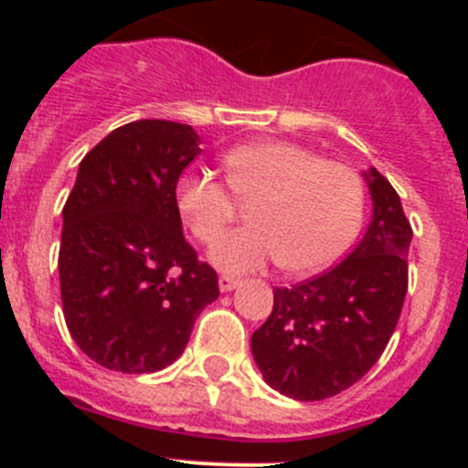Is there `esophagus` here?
Returning <instances> with one entry per match:
<instances>
[{"label": "esophagus", "instance_id": "esophagus-1", "mask_svg": "<svg viewBox=\"0 0 468 468\" xmlns=\"http://www.w3.org/2000/svg\"><path fill=\"white\" fill-rule=\"evenodd\" d=\"M239 283H241V281L234 279V276H220V291L222 292H231L234 288H239Z\"/></svg>", "mask_w": 468, "mask_h": 468}]
</instances>
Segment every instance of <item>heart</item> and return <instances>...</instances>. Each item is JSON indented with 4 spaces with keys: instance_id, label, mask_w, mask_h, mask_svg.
I'll return each mask as SVG.
<instances>
[{
    "instance_id": "heart-1",
    "label": "heart",
    "mask_w": 468,
    "mask_h": 468,
    "mask_svg": "<svg viewBox=\"0 0 468 468\" xmlns=\"http://www.w3.org/2000/svg\"><path fill=\"white\" fill-rule=\"evenodd\" d=\"M225 166L232 188L259 201L251 209L254 225L215 246V267L246 274L281 262L292 274H318L349 253L366 213L363 183L354 168L274 138L234 147L227 152ZM230 190L206 171H185L177 177V210L206 246L219 241L229 226Z\"/></svg>"
}]
</instances>
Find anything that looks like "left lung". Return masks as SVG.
Returning <instances> with one entry per match:
<instances>
[{
    "label": "left lung",
    "instance_id": "1",
    "mask_svg": "<svg viewBox=\"0 0 468 468\" xmlns=\"http://www.w3.org/2000/svg\"><path fill=\"white\" fill-rule=\"evenodd\" d=\"M373 218L337 267L274 288V309L250 337L264 382L295 400H324L356 384L382 356L408 292L412 227L378 168L363 171Z\"/></svg>",
    "mask_w": 468,
    "mask_h": 468
}]
</instances>
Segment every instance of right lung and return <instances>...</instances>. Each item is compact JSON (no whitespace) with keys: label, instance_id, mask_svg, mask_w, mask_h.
I'll list each match as a JSON object with an SVG mask.
<instances>
[{"label":"right lung","instance_id":"1","mask_svg":"<svg viewBox=\"0 0 468 468\" xmlns=\"http://www.w3.org/2000/svg\"><path fill=\"white\" fill-rule=\"evenodd\" d=\"M198 143L187 123L140 119L81 159L63 208L60 297L72 340L107 370L171 366L220 295L176 206L177 177L201 154Z\"/></svg>","mask_w":468,"mask_h":468}]
</instances>
